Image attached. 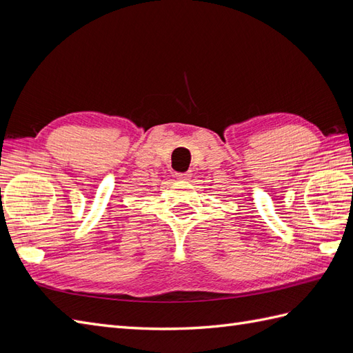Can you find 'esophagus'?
Returning a JSON list of instances; mask_svg holds the SVG:
<instances>
[{
  "mask_svg": "<svg viewBox=\"0 0 353 353\" xmlns=\"http://www.w3.org/2000/svg\"><path fill=\"white\" fill-rule=\"evenodd\" d=\"M190 178H191L190 172H178L176 174V179H179V181H188Z\"/></svg>",
  "mask_w": 353,
  "mask_h": 353,
  "instance_id": "1",
  "label": "esophagus"
}]
</instances>
